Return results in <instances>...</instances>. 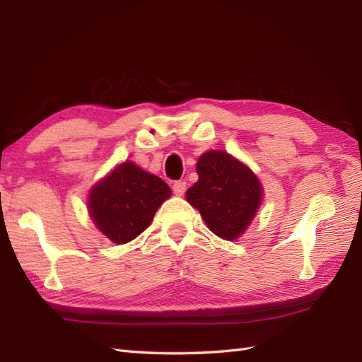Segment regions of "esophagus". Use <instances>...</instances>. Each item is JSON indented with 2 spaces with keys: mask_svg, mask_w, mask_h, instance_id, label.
Listing matches in <instances>:
<instances>
[{
  "mask_svg": "<svg viewBox=\"0 0 362 362\" xmlns=\"http://www.w3.org/2000/svg\"><path fill=\"white\" fill-rule=\"evenodd\" d=\"M173 191L175 196H182L187 191V183L185 182H175L173 185Z\"/></svg>",
  "mask_w": 362,
  "mask_h": 362,
  "instance_id": "1",
  "label": "esophagus"
}]
</instances>
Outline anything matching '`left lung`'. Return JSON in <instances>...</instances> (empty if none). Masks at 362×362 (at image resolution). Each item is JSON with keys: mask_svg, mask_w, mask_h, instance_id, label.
Here are the masks:
<instances>
[{"mask_svg": "<svg viewBox=\"0 0 362 362\" xmlns=\"http://www.w3.org/2000/svg\"><path fill=\"white\" fill-rule=\"evenodd\" d=\"M196 173L199 180L187 191V201L214 235L226 241L238 240L263 202L264 189L257 174L224 151L204 152Z\"/></svg>", "mask_w": 362, "mask_h": 362, "instance_id": "1", "label": "left lung"}]
</instances>
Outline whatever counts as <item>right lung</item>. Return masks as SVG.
<instances>
[{
  "label": "right lung",
  "mask_w": 362,
  "mask_h": 362,
  "mask_svg": "<svg viewBox=\"0 0 362 362\" xmlns=\"http://www.w3.org/2000/svg\"><path fill=\"white\" fill-rule=\"evenodd\" d=\"M171 188L134 161H124L91 187L88 213L96 228L115 244H126L151 226Z\"/></svg>",
  "instance_id": "obj_1"
}]
</instances>
